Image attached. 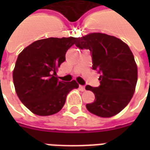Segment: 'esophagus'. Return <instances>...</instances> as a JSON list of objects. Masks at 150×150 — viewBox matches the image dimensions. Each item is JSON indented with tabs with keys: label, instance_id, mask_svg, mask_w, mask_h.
<instances>
[{
	"label": "esophagus",
	"instance_id": "34e87169",
	"mask_svg": "<svg viewBox=\"0 0 150 150\" xmlns=\"http://www.w3.org/2000/svg\"><path fill=\"white\" fill-rule=\"evenodd\" d=\"M79 89H80L82 91H85V87H84V86H82V85H79Z\"/></svg>",
	"mask_w": 150,
	"mask_h": 150
}]
</instances>
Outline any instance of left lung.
Returning a JSON list of instances; mask_svg holds the SVG:
<instances>
[{
    "mask_svg": "<svg viewBox=\"0 0 150 150\" xmlns=\"http://www.w3.org/2000/svg\"><path fill=\"white\" fill-rule=\"evenodd\" d=\"M75 46L91 51L92 69L100 74L98 88L86 86L96 97L93 103L86 104L87 109L100 117L118 114L130 102L137 82V67L129 46L102 33L78 38Z\"/></svg>",
    "mask_w": 150,
    "mask_h": 150,
    "instance_id": "8db88e82",
    "label": "left lung"
}]
</instances>
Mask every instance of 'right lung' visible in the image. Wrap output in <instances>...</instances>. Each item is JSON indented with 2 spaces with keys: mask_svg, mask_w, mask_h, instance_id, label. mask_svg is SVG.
<instances>
[{
  "mask_svg": "<svg viewBox=\"0 0 150 150\" xmlns=\"http://www.w3.org/2000/svg\"><path fill=\"white\" fill-rule=\"evenodd\" d=\"M78 38H49L35 41L21 51L13 71L15 91L21 103L38 116L59 112L72 89L79 88L75 80L59 81L56 76L66 52Z\"/></svg>",
  "mask_w": 150,
  "mask_h": 150,
  "instance_id": "obj_1",
  "label": "right lung"
}]
</instances>
